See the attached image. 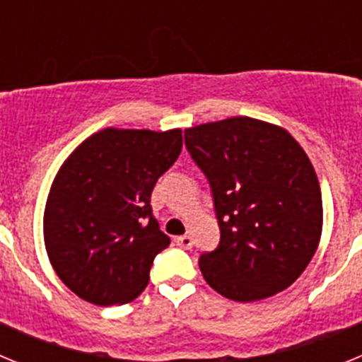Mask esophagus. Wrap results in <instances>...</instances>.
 Here are the masks:
<instances>
[{
	"mask_svg": "<svg viewBox=\"0 0 362 362\" xmlns=\"http://www.w3.org/2000/svg\"><path fill=\"white\" fill-rule=\"evenodd\" d=\"M175 245L179 248H183V250H190L192 246H194V241H192L190 235H179V238H175Z\"/></svg>",
	"mask_w": 362,
	"mask_h": 362,
	"instance_id": "obj_1",
	"label": "esophagus"
}]
</instances>
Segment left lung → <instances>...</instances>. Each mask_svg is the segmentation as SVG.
I'll use <instances>...</instances> for the list:
<instances>
[{
  "label": "left lung",
  "instance_id": "1",
  "mask_svg": "<svg viewBox=\"0 0 362 362\" xmlns=\"http://www.w3.org/2000/svg\"><path fill=\"white\" fill-rule=\"evenodd\" d=\"M212 188L221 241L199 257L204 281L239 303L283 292L305 272L322 232L308 156L277 124L238 116L185 130Z\"/></svg>",
  "mask_w": 362,
  "mask_h": 362
}]
</instances>
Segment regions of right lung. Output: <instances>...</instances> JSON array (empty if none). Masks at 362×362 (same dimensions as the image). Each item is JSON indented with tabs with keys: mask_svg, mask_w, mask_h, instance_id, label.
<instances>
[{
	"mask_svg": "<svg viewBox=\"0 0 362 362\" xmlns=\"http://www.w3.org/2000/svg\"><path fill=\"white\" fill-rule=\"evenodd\" d=\"M181 148L179 129H103L57 170L45 206V248L76 296L110 306L145 290L153 257L170 245L150 196Z\"/></svg>",
	"mask_w": 362,
	"mask_h": 362,
	"instance_id": "1",
	"label": "right lung"
}]
</instances>
